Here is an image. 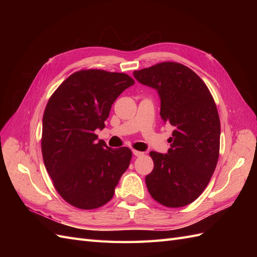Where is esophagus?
I'll use <instances>...</instances> for the list:
<instances>
[{
    "instance_id": "obj_1",
    "label": "esophagus",
    "mask_w": 257,
    "mask_h": 257,
    "mask_svg": "<svg viewBox=\"0 0 257 257\" xmlns=\"http://www.w3.org/2000/svg\"><path fill=\"white\" fill-rule=\"evenodd\" d=\"M133 154L135 155V157H143V155H144V152H142V151H137V150H133Z\"/></svg>"
}]
</instances>
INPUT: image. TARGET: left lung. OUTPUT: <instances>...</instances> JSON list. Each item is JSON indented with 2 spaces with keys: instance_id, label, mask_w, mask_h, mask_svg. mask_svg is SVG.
I'll use <instances>...</instances> for the list:
<instances>
[{
  "instance_id": "obj_1",
  "label": "left lung",
  "mask_w": 257,
  "mask_h": 257,
  "mask_svg": "<svg viewBox=\"0 0 257 257\" xmlns=\"http://www.w3.org/2000/svg\"><path fill=\"white\" fill-rule=\"evenodd\" d=\"M133 75L158 91L161 118L175 127L168 152H150L154 168L146 177L148 191L163 206L184 207L204 192L219 159L221 125L214 99L191 68L176 62Z\"/></svg>"
}]
</instances>
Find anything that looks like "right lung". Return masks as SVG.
Here are the masks:
<instances>
[{"label":"right lung","instance_id":"obj_1","mask_svg":"<svg viewBox=\"0 0 257 257\" xmlns=\"http://www.w3.org/2000/svg\"><path fill=\"white\" fill-rule=\"evenodd\" d=\"M135 83L123 73L84 69L72 74L49 98L43 116L42 152L57 192L69 205L90 210L109 201L132 151L98 141L111 105Z\"/></svg>","mask_w":257,"mask_h":257}]
</instances>
